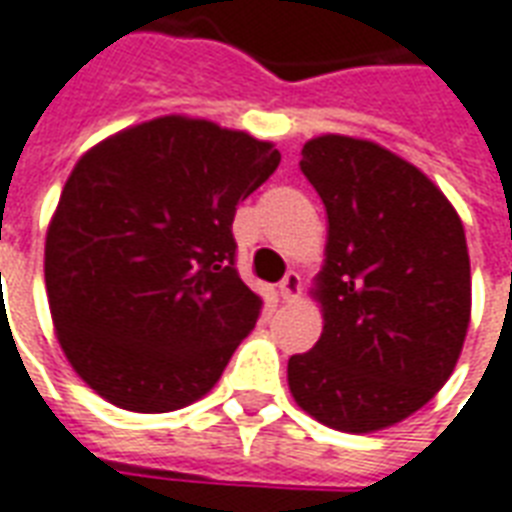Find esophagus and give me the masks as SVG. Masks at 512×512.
<instances>
[{"mask_svg":"<svg viewBox=\"0 0 512 512\" xmlns=\"http://www.w3.org/2000/svg\"><path fill=\"white\" fill-rule=\"evenodd\" d=\"M279 295H282V301H295L298 295H301V274H295V271H290V274L282 279V285H279Z\"/></svg>","mask_w":512,"mask_h":512,"instance_id":"1","label":"esophagus"}]
</instances>
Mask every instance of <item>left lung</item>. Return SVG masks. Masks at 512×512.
Wrapping results in <instances>:
<instances>
[{
	"instance_id": "8db88e82",
	"label": "left lung",
	"mask_w": 512,
	"mask_h": 512,
	"mask_svg": "<svg viewBox=\"0 0 512 512\" xmlns=\"http://www.w3.org/2000/svg\"><path fill=\"white\" fill-rule=\"evenodd\" d=\"M301 170L328 244L312 290L323 333L287 361L290 393L336 431L388 429L456 369L472 312L464 225L426 173L372 140L312 138Z\"/></svg>"
}]
</instances>
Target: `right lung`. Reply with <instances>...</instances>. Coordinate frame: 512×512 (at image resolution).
<instances>
[{
  "label": "right lung",
  "mask_w": 512,
  "mask_h": 512,
  "mask_svg": "<svg viewBox=\"0 0 512 512\" xmlns=\"http://www.w3.org/2000/svg\"><path fill=\"white\" fill-rule=\"evenodd\" d=\"M279 151L214 121L160 116L83 154L45 236L56 339L121 410L206 396L260 314L236 271V206Z\"/></svg>",
  "instance_id": "1"
}]
</instances>
